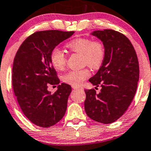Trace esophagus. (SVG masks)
I'll list each match as a JSON object with an SVG mask.
<instances>
[{
	"label": "esophagus",
	"instance_id": "esophagus-1",
	"mask_svg": "<svg viewBox=\"0 0 151 151\" xmlns=\"http://www.w3.org/2000/svg\"><path fill=\"white\" fill-rule=\"evenodd\" d=\"M72 88L73 89H79V88H81L78 87V86H72Z\"/></svg>",
	"mask_w": 151,
	"mask_h": 151
}]
</instances>
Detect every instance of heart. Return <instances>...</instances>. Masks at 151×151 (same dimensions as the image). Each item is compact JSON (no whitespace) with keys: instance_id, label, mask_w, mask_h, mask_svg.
I'll return each mask as SVG.
<instances>
[{"instance_id":"b5f03b06","label":"heart","mask_w":151,"mask_h":151,"mask_svg":"<svg viewBox=\"0 0 151 151\" xmlns=\"http://www.w3.org/2000/svg\"><path fill=\"white\" fill-rule=\"evenodd\" d=\"M66 47L73 53L81 54V61L93 69H99L102 66L106 58V48L103 41L92 40L90 38H77L67 43ZM50 60L55 69L61 70L66 65L67 57L63 51L55 48L50 55ZM91 76L88 68L81 70H73L63 76V81L71 86H80Z\"/></svg>"}]
</instances>
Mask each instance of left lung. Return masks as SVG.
<instances>
[{
	"label": "left lung",
	"instance_id": "obj_1",
	"mask_svg": "<svg viewBox=\"0 0 151 151\" xmlns=\"http://www.w3.org/2000/svg\"><path fill=\"white\" fill-rule=\"evenodd\" d=\"M92 34L104 43L106 58L97 73L89 79L93 86H101V92L85 90V111L93 121L109 124L124 114L134 98L139 63L133 45L123 33L104 29Z\"/></svg>",
	"mask_w": 151,
	"mask_h": 151
}]
</instances>
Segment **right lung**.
Instances as JSON below:
<instances>
[{
	"label": "right lung",
	"mask_w": 151,
	"mask_h": 151,
	"mask_svg": "<svg viewBox=\"0 0 151 151\" xmlns=\"http://www.w3.org/2000/svg\"><path fill=\"white\" fill-rule=\"evenodd\" d=\"M73 33L58 30L35 32L23 42L13 60L12 85L17 101L25 117L39 127L54 126L66 111L71 87L63 83L59 85L50 55ZM50 84L58 85L53 94L47 91Z\"/></svg>",
	"instance_id": "1"
}]
</instances>
